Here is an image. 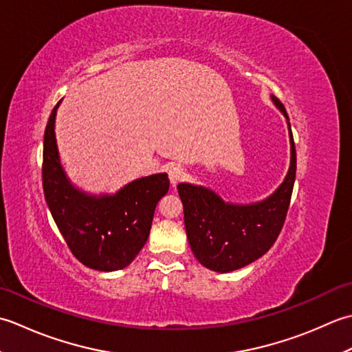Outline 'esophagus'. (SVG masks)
I'll list each match as a JSON object with an SVG mask.
<instances>
[{"label":"esophagus","instance_id":"1","mask_svg":"<svg viewBox=\"0 0 352 352\" xmlns=\"http://www.w3.org/2000/svg\"><path fill=\"white\" fill-rule=\"evenodd\" d=\"M184 176H185V170H184L182 167L173 166V167L168 168V177H170V182H171V185H173V186H175L179 181H182Z\"/></svg>","mask_w":352,"mask_h":352}]
</instances>
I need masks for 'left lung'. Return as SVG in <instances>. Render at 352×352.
<instances>
[{
	"label": "left lung",
	"instance_id": "1",
	"mask_svg": "<svg viewBox=\"0 0 352 352\" xmlns=\"http://www.w3.org/2000/svg\"><path fill=\"white\" fill-rule=\"evenodd\" d=\"M270 100L284 116L290 140L289 170L272 195L252 204H236L204 185H177L192 254L202 266L219 274L245 267L266 254L281 232L289 210L296 177V148L283 103L275 96Z\"/></svg>",
	"mask_w": 352,
	"mask_h": 352
}]
</instances>
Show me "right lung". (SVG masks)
Listing matches in <instances>:
<instances>
[{"label": "right lung", "instance_id": "obj_1", "mask_svg": "<svg viewBox=\"0 0 352 352\" xmlns=\"http://www.w3.org/2000/svg\"><path fill=\"white\" fill-rule=\"evenodd\" d=\"M62 102V100H60ZM56 104L44 135L42 182L48 210L71 252L86 267L116 272L144 248L156 205L167 195V173L133 179L116 192H88L71 182L56 140Z\"/></svg>", "mask_w": 352, "mask_h": 352}]
</instances>
